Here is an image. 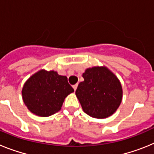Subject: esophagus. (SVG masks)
<instances>
[{"mask_svg": "<svg viewBox=\"0 0 154 154\" xmlns=\"http://www.w3.org/2000/svg\"><path fill=\"white\" fill-rule=\"evenodd\" d=\"M73 89H74V90L75 91L76 89H77V87H78V84H75V85H73Z\"/></svg>", "mask_w": 154, "mask_h": 154, "instance_id": "1", "label": "esophagus"}]
</instances>
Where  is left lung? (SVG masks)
I'll use <instances>...</instances> for the list:
<instances>
[{
    "mask_svg": "<svg viewBox=\"0 0 154 154\" xmlns=\"http://www.w3.org/2000/svg\"><path fill=\"white\" fill-rule=\"evenodd\" d=\"M75 95L84 112L97 119L112 115L122 101L123 90L119 79L106 67L87 69L82 74Z\"/></svg>",
    "mask_w": 154,
    "mask_h": 154,
    "instance_id": "1",
    "label": "left lung"
}]
</instances>
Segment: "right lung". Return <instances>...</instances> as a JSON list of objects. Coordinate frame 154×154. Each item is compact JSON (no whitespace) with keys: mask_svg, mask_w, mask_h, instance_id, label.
<instances>
[{"mask_svg":"<svg viewBox=\"0 0 154 154\" xmlns=\"http://www.w3.org/2000/svg\"><path fill=\"white\" fill-rule=\"evenodd\" d=\"M73 92L66 76L54 71L41 70L25 82L22 97L31 112L45 117L58 112L65 98Z\"/></svg>","mask_w":154,"mask_h":154,"instance_id":"obj_1","label":"right lung"}]
</instances>
